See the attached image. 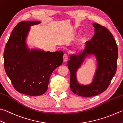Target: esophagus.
I'll use <instances>...</instances> for the list:
<instances>
[{"label": "esophagus", "instance_id": "obj_1", "mask_svg": "<svg viewBox=\"0 0 123 123\" xmlns=\"http://www.w3.org/2000/svg\"><path fill=\"white\" fill-rule=\"evenodd\" d=\"M63 58H64V62H67L68 61V55H67L66 54H65L64 55Z\"/></svg>", "mask_w": 123, "mask_h": 123}]
</instances>
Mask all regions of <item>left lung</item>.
I'll use <instances>...</instances> for the list:
<instances>
[{"instance_id":"8db88e82","label":"left lung","mask_w":123,"mask_h":123,"mask_svg":"<svg viewBox=\"0 0 123 123\" xmlns=\"http://www.w3.org/2000/svg\"><path fill=\"white\" fill-rule=\"evenodd\" d=\"M92 25L95 34L92 40L85 43V48L77 55H71L68 66L70 72V87L73 93L83 97L97 95L108 88L117 70L118 51L112 34L106 27L96 23ZM94 55L97 68L91 84L81 85L78 83L76 72L86 57Z\"/></svg>"}]
</instances>
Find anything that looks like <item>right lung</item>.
<instances>
[{"label": "right lung", "mask_w": 123, "mask_h": 123, "mask_svg": "<svg viewBox=\"0 0 123 123\" xmlns=\"http://www.w3.org/2000/svg\"><path fill=\"white\" fill-rule=\"evenodd\" d=\"M37 21H22L13 29L4 52L5 70L15 89L30 96L44 94L51 75L63 62L62 51L54 52L30 49L26 39Z\"/></svg>", "instance_id": "add662e5"}]
</instances>
